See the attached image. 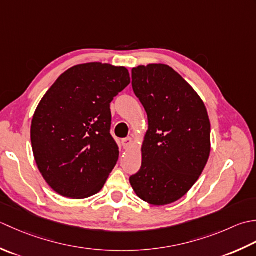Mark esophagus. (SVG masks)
Here are the masks:
<instances>
[{
	"label": "esophagus",
	"instance_id": "1",
	"mask_svg": "<svg viewBox=\"0 0 256 256\" xmlns=\"http://www.w3.org/2000/svg\"><path fill=\"white\" fill-rule=\"evenodd\" d=\"M132 139L130 138V137H128V138H124V139H122V147H124V149H129L130 147H132Z\"/></svg>",
	"mask_w": 256,
	"mask_h": 256
}]
</instances>
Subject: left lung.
<instances>
[{
    "label": "left lung",
    "mask_w": 256,
    "mask_h": 256,
    "mask_svg": "<svg viewBox=\"0 0 256 256\" xmlns=\"http://www.w3.org/2000/svg\"><path fill=\"white\" fill-rule=\"evenodd\" d=\"M132 90L148 116L142 162L129 178L140 199L166 206L181 199L199 179L211 151L204 102L174 68L134 67Z\"/></svg>",
    "instance_id": "8db88e82"
}]
</instances>
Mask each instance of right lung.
<instances>
[{
    "mask_svg": "<svg viewBox=\"0 0 256 256\" xmlns=\"http://www.w3.org/2000/svg\"><path fill=\"white\" fill-rule=\"evenodd\" d=\"M130 84L126 67L87 62L67 70L42 98L30 124L40 172L57 194H98L116 166L110 102Z\"/></svg>",
    "mask_w": 256,
    "mask_h": 256,
    "instance_id": "obj_1",
    "label": "right lung"
}]
</instances>
